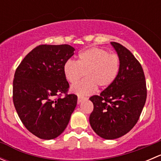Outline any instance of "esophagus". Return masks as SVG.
I'll return each mask as SVG.
<instances>
[{
  "label": "esophagus",
  "mask_w": 161,
  "mask_h": 161,
  "mask_svg": "<svg viewBox=\"0 0 161 161\" xmlns=\"http://www.w3.org/2000/svg\"><path fill=\"white\" fill-rule=\"evenodd\" d=\"M86 100V98H84V97H78V103H80L81 102H82L83 100Z\"/></svg>",
  "instance_id": "34e87169"
}]
</instances>
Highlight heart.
<instances>
[{
	"instance_id": "b5f03b06",
	"label": "heart",
	"mask_w": 161,
	"mask_h": 161,
	"mask_svg": "<svg viewBox=\"0 0 161 161\" xmlns=\"http://www.w3.org/2000/svg\"><path fill=\"white\" fill-rule=\"evenodd\" d=\"M121 60L117 54L99 47H91L79 53L78 61L69 60L64 65L65 79L70 83H75L83 76L86 79L71 87V92L80 97L95 92L97 86L107 89L118 77Z\"/></svg>"
}]
</instances>
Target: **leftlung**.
I'll return each mask as SVG.
<instances>
[{"instance_id":"left-lung-1","label":"left lung","mask_w":161,"mask_h":161,"mask_svg":"<svg viewBox=\"0 0 161 161\" xmlns=\"http://www.w3.org/2000/svg\"><path fill=\"white\" fill-rule=\"evenodd\" d=\"M111 44L121 60L119 74L111 86L90 98L93 103L90 124L105 139L121 137L136 125L147 94L140 63L124 46L116 42Z\"/></svg>"}]
</instances>
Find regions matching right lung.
Returning <instances> with one entry per match:
<instances>
[{
  "label": "right lung",
  "instance_id": "1",
  "mask_svg": "<svg viewBox=\"0 0 161 161\" xmlns=\"http://www.w3.org/2000/svg\"><path fill=\"white\" fill-rule=\"evenodd\" d=\"M74 51L68 44L40 45L24 58L14 73V108L25 127L40 139L60 136L77 104V96L67 94L69 84L64 74V64Z\"/></svg>",
  "mask_w": 161,
  "mask_h": 161
}]
</instances>
